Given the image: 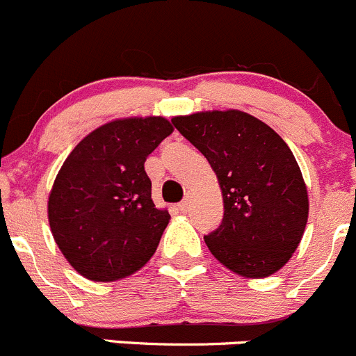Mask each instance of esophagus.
<instances>
[{
	"instance_id": "obj_1",
	"label": "esophagus",
	"mask_w": 356,
	"mask_h": 356,
	"mask_svg": "<svg viewBox=\"0 0 356 356\" xmlns=\"http://www.w3.org/2000/svg\"><path fill=\"white\" fill-rule=\"evenodd\" d=\"M190 204H192V199H190V197H185V199L178 204V209L181 211V213H186V211L190 209Z\"/></svg>"
}]
</instances>
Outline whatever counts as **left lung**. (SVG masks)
I'll use <instances>...</instances> for the list:
<instances>
[{
    "label": "left lung",
    "mask_w": 356,
    "mask_h": 356,
    "mask_svg": "<svg viewBox=\"0 0 356 356\" xmlns=\"http://www.w3.org/2000/svg\"><path fill=\"white\" fill-rule=\"evenodd\" d=\"M211 164L223 195V221L204 237L211 254L237 275L279 272L301 242L308 190L287 143L248 112L206 111L171 119Z\"/></svg>",
    "instance_id": "obj_1"
}]
</instances>
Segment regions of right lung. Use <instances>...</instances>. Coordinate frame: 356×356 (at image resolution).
<instances>
[{
    "label": "right lung",
    "instance_id": "obj_1",
    "mask_svg": "<svg viewBox=\"0 0 356 356\" xmlns=\"http://www.w3.org/2000/svg\"><path fill=\"white\" fill-rule=\"evenodd\" d=\"M171 133L161 115L115 119L84 136L60 168L48 221L62 254L88 280L124 279L156 252L171 216L154 204L143 164Z\"/></svg>",
    "mask_w": 356,
    "mask_h": 356
}]
</instances>
